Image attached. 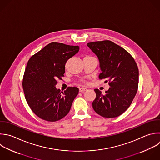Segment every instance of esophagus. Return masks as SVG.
Returning <instances> with one entry per match:
<instances>
[{
	"mask_svg": "<svg viewBox=\"0 0 160 160\" xmlns=\"http://www.w3.org/2000/svg\"><path fill=\"white\" fill-rule=\"evenodd\" d=\"M79 92H84V91H87V89H86V88H79Z\"/></svg>",
	"mask_w": 160,
	"mask_h": 160,
	"instance_id": "esophagus-1",
	"label": "esophagus"
}]
</instances>
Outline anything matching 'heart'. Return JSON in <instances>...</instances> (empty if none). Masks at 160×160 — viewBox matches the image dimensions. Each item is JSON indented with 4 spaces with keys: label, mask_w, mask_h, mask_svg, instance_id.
<instances>
[{
    "label": "heart",
    "mask_w": 160,
    "mask_h": 160,
    "mask_svg": "<svg viewBox=\"0 0 160 160\" xmlns=\"http://www.w3.org/2000/svg\"><path fill=\"white\" fill-rule=\"evenodd\" d=\"M87 57H89V56H87ZM81 82H82V83H84V84H87V83H88V82H87L86 80H84V79L81 80Z\"/></svg>",
    "instance_id": "1"
}]
</instances>
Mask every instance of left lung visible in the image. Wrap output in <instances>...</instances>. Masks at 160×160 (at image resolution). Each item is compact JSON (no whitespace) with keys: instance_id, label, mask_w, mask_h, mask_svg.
<instances>
[{"instance_id":"left-lung-1","label":"left lung","mask_w":160,"mask_h":160,"mask_svg":"<svg viewBox=\"0 0 160 160\" xmlns=\"http://www.w3.org/2000/svg\"><path fill=\"white\" fill-rule=\"evenodd\" d=\"M87 46L97 56L101 73L100 79H106L110 88L102 94L98 89L92 105L100 116L116 118L131 105L138 88L139 71L131 55L111 41L89 42Z\"/></svg>"}]
</instances>
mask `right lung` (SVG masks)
<instances>
[{
  "label": "right lung",
  "mask_w": 160,
  "mask_h": 160,
  "mask_svg": "<svg viewBox=\"0 0 160 160\" xmlns=\"http://www.w3.org/2000/svg\"><path fill=\"white\" fill-rule=\"evenodd\" d=\"M79 50L78 46L51 42L29 59L22 87L28 105L41 119L57 121L69 112L79 89L68 87L61 92L56 85L64 77L67 61Z\"/></svg>",
  "instance_id": "right-lung-1"
}]
</instances>
